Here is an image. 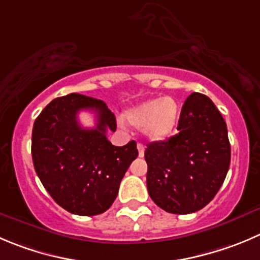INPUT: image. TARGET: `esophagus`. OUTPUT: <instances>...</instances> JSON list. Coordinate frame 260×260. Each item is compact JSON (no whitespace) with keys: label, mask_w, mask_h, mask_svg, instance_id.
<instances>
[{"label":"esophagus","mask_w":260,"mask_h":260,"mask_svg":"<svg viewBox=\"0 0 260 260\" xmlns=\"http://www.w3.org/2000/svg\"><path fill=\"white\" fill-rule=\"evenodd\" d=\"M138 150H139V157H144L145 147L143 144H138Z\"/></svg>","instance_id":"1"}]
</instances>
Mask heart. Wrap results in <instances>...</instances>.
Returning <instances> with one entry per match:
<instances>
[{
  "instance_id": "1",
  "label": "heart",
  "mask_w": 260,
  "mask_h": 260,
  "mask_svg": "<svg viewBox=\"0 0 260 260\" xmlns=\"http://www.w3.org/2000/svg\"><path fill=\"white\" fill-rule=\"evenodd\" d=\"M180 117V106L172 97L154 98L145 101L125 112L128 123L143 128L145 137L159 142L172 134Z\"/></svg>"
}]
</instances>
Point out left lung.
<instances>
[{"mask_svg":"<svg viewBox=\"0 0 260 260\" xmlns=\"http://www.w3.org/2000/svg\"><path fill=\"white\" fill-rule=\"evenodd\" d=\"M177 130L145 149L147 186L163 211L189 214L204 208L218 192L229 171L231 147L223 117L200 93L186 98Z\"/></svg>","mask_w":260,"mask_h":260,"instance_id":"obj_1","label":"left lung"}]
</instances>
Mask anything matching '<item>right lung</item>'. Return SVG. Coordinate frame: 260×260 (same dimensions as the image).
Returning <instances> with one entry per match:
<instances>
[{
	"label": "right lung",
	"instance_id": "1",
	"mask_svg": "<svg viewBox=\"0 0 260 260\" xmlns=\"http://www.w3.org/2000/svg\"><path fill=\"white\" fill-rule=\"evenodd\" d=\"M81 109L96 112L95 128L78 123ZM107 128L116 132V117L106 103L78 93L53 100L34 121V169L54 202L70 213L97 216L107 211L138 157L134 140L115 147L106 137Z\"/></svg>",
	"mask_w": 260,
	"mask_h": 260
}]
</instances>
